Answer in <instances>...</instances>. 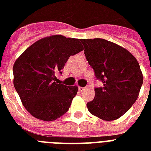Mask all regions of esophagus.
Wrapping results in <instances>:
<instances>
[{
  "instance_id": "obj_1",
  "label": "esophagus",
  "mask_w": 151,
  "mask_h": 151,
  "mask_svg": "<svg viewBox=\"0 0 151 151\" xmlns=\"http://www.w3.org/2000/svg\"><path fill=\"white\" fill-rule=\"evenodd\" d=\"M85 89V88H83V87H78V90L80 91V92H83L84 90Z\"/></svg>"
}]
</instances>
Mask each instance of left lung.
<instances>
[{"label":"left lung","instance_id":"1","mask_svg":"<svg viewBox=\"0 0 151 151\" xmlns=\"http://www.w3.org/2000/svg\"><path fill=\"white\" fill-rule=\"evenodd\" d=\"M85 58L103 86L95 88L87 103L92 115L114 121L124 114L138 98L143 77L136 59L125 48L105 39H81Z\"/></svg>","mask_w":151,"mask_h":151}]
</instances>
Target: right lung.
Instances as JSON below:
<instances>
[{"instance_id": "add662e5", "label": "right lung", "mask_w": 151, "mask_h": 151, "mask_svg": "<svg viewBox=\"0 0 151 151\" xmlns=\"http://www.w3.org/2000/svg\"><path fill=\"white\" fill-rule=\"evenodd\" d=\"M84 49L79 39L52 35L36 41L13 66L14 86L28 112L37 119L55 121L66 114L78 86L55 81L70 55Z\"/></svg>"}]
</instances>
